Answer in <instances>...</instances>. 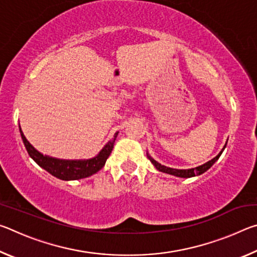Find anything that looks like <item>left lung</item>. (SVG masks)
<instances>
[{
  "label": "left lung",
  "mask_w": 257,
  "mask_h": 257,
  "mask_svg": "<svg viewBox=\"0 0 257 257\" xmlns=\"http://www.w3.org/2000/svg\"><path fill=\"white\" fill-rule=\"evenodd\" d=\"M225 145H227V144H225ZM225 145H224V147H225ZM224 147L222 149V151H221L220 153L215 156L214 159H212L211 161H208V162H206L205 164L199 165V167L194 168V169H188V170H178V169H171V168L164 167V165L160 164L159 162H156L154 159H152L149 154H147V158L150 159V161H151L152 163H153L154 167L158 169L159 171H161V172L169 173V175H172V176H176V177H180V178H190V177L199 176V175H202V173H204L205 171H207L208 169H210L212 165L215 163V161L220 158V155L222 154Z\"/></svg>",
  "instance_id": "1"
}]
</instances>
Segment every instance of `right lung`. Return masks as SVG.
<instances>
[{"label":"right lung","instance_id":"right-lung-1","mask_svg":"<svg viewBox=\"0 0 257 257\" xmlns=\"http://www.w3.org/2000/svg\"><path fill=\"white\" fill-rule=\"evenodd\" d=\"M20 135L23 138L26 150L28 154L35 162L40 167L45 169L47 172H50L52 176L59 178L61 180H77L82 179L94 175L97 171L101 170L104 167L108 156L113 150L115 138L118 136V133H115L114 136L107 144L103 147V150L99 152V154L89 160H81V161H70V160H59L53 159L50 156H45L37 152L34 147L30 145V143L26 139L25 135L19 125Z\"/></svg>","mask_w":257,"mask_h":257}]
</instances>
